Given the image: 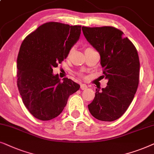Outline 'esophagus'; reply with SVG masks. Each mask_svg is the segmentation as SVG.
Instances as JSON below:
<instances>
[{
  "mask_svg": "<svg viewBox=\"0 0 154 154\" xmlns=\"http://www.w3.org/2000/svg\"><path fill=\"white\" fill-rule=\"evenodd\" d=\"M81 90H86L88 88V86L86 85L85 84L82 83V84H81Z\"/></svg>",
  "mask_w": 154,
  "mask_h": 154,
  "instance_id": "34e87169",
  "label": "esophagus"
}]
</instances>
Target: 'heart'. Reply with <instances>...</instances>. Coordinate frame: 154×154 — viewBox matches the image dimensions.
<instances>
[{
	"mask_svg": "<svg viewBox=\"0 0 154 154\" xmlns=\"http://www.w3.org/2000/svg\"><path fill=\"white\" fill-rule=\"evenodd\" d=\"M87 49H89V48H87ZM73 48H72V49H71L70 51H69V56H70L71 54V53H72L73 52Z\"/></svg>",
	"mask_w": 154,
	"mask_h": 154,
	"instance_id": "obj_1",
	"label": "heart"
}]
</instances>
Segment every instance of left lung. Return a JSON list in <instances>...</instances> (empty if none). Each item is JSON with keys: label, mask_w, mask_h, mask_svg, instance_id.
<instances>
[{"label": "left lung", "mask_w": 154, "mask_h": 154, "mask_svg": "<svg viewBox=\"0 0 154 154\" xmlns=\"http://www.w3.org/2000/svg\"><path fill=\"white\" fill-rule=\"evenodd\" d=\"M84 36L100 53L106 88L97 90L88 104L90 113L102 121L119 119L131 104L137 90L140 60L135 47L121 31L112 26L82 27Z\"/></svg>", "instance_id": "left-lung-1"}]
</instances>
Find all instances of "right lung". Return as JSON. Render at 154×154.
Instances as JSON below:
<instances>
[{"instance_id":"1","label":"right lung","mask_w":154,"mask_h":154,"mask_svg":"<svg viewBox=\"0 0 154 154\" xmlns=\"http://www.w3.org/2000/svg\"><path fill=\"white\" fill-rule=\"evenodd\" d=\"M81 33V26L48 22L27 35L17 60V87L23 103L35 119L58 116L69 96L79 90L72 80L53 74V69L68 56Z\"/></svg>"}]
</instances>
